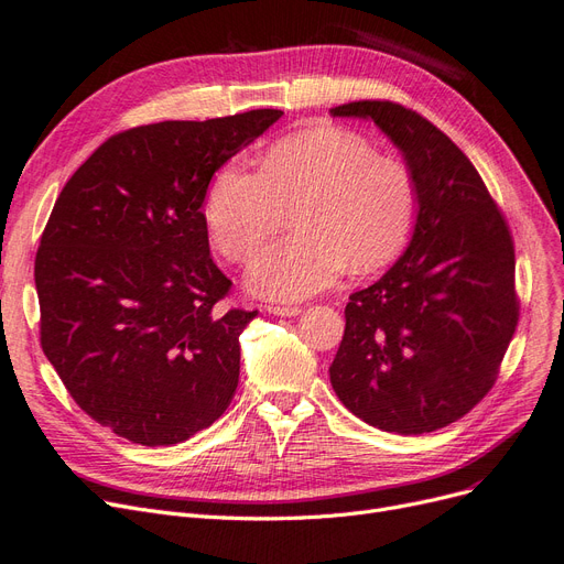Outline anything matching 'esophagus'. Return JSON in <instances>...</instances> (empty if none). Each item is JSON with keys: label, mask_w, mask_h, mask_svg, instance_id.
<instances>
[{"label": "esophagus", "mask_w": 564, "mask_h": 564, "mask_svg": "<svg viewBox=\"0 0 564 564\" xmlns=\"http://www.w3.org/2000/svg\"><path fill=\"white\" fill-rule=\"evenodd\" d=\"M268 313L278 315V317H296V315H301V307L299 305H270Z\"/></svg>", "instance_id": "34e87169"}]
</instances>
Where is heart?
I'll use <instances>...</instances> for the list:
<instances>
[{
	"label": "heart",
	"instance_id": "1",
	"mask_svg": "<svg viewBox=\"0 0 564 564\" xmlns=\"http://www.w3.org/2000/svg\"><path fill=\"white\" fill-rule=\"evenodd\" d=\"M415 180L357 132L315 128L268 147L259 172L226 163L209 184L212 245L249 263L294 209L296 232L251 265L247 289L270 301H303L332 286L352 263L371 270L405 245L415 219Z\"/></svg>",
	"mask_w": 564,
	"mask_h": 564
}]
</instances>
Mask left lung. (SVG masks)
<instances>
[{"instance_id": "left-lung-1", "label": "left lung", "mask_w": 564, "mask_h": 564, "mask_svg": "<svg viewBox=\"0 0 564 564\" xmlns=\"http://www.w3.org/2000/svg\"><path fill=\"white\" fill-rule=\"evenodd\" d=\"M332 116L373 121L401 151L417 196L403 254L349 296L332 387L382 432L441 430L492 390L513 338L511 232L471 161L420 113L361 100Z\"/></svg>"}]
</instances>
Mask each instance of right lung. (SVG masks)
Returning a JSON list of instances; mask_svg holds the SVG:
<instances>
[{"label": "right lung", "mask_w": 564, "mask_h": 564, "mask_svg": "<svg viewBox=\"0 0 564 564\" xmlns=\"http://www.w3.org/2000/svg\"><path fill=\"white\" fill-rule=\"evenodd\" d=\"M284 111L163 121L113 134L72 174L34 261L42 347L84 413L142 445L219 420L236 394L245 310L209 257L215 172Z\"/></svg>", "instance_id": "1"}]
</instances>
